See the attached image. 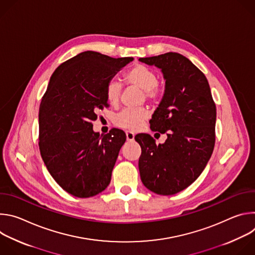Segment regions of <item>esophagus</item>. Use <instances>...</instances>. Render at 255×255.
Here are the masks:
<instances>
[{
  "label": "esophagus",
  "instance_id": "34e87169",
  "mask_svg": "<svg viewBox=\"0 0 255 255\" xmlns=\"http://www.w3.org/2000/svg\"><path fill=\"white\" fill-rule=\"evenodd\" d=\"M134 136H135V134L132 131H126V138L128 141H133Z\"/></svg>",
  "mask_w": 255,
  "mask_h": 255
}]
</instances>
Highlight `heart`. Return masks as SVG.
<instances>
[{
    "label": "heart",
    "mask_w": 255,
    "mask_h": 255,
    "mask_svg": "<svg viewBox=\"0 0 255 255\" xmlns=\"http://www.w3.org/2000/svg\"><path fill=\"white\" fill-rule=\"evenodd\" d=\"M123 80L127 85H134L140 88L145 99L149 102L156 101L161 94V88L158 83L157 72L142 63H137L127 70ZM122 84L115 79L109 81L105 88V97L111 106H116L121 97ZM149 116L146 108H125L114 117V123L117 127L127 130H137L141 127Z\"/></svg>",
    "instance_id": "b5f03b06"
}]
</instances>
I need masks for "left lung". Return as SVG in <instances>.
<instances>
[{"mask_svg":"<svg viewBox=\"0 0 255 255\" xmlns=\"http://www.w3.org/2000/svg\"><path fill=\"white\" fill-rule=\"evenodd\" d=\"M139 60L163 74L164 95L149 123L167 135L158 145L148 134L135 136L142 150L140 177L149 191L174 195L194 183L213 153L216 105L207 78L186 56L167 52Z\"/></svg>","mask_w":255,"mask_h":255,"instance_id":"obj_1","label":"left lung"}]
</instances>
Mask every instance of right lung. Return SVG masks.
Listing matches in <instances>:
<instances>
[{"label": "right lung", "instance_id": "add662e5", "mask_svg": "<svg viewBox=\"0 0 255 255\" xmlns=\"http://www.w3.org/2000/svg\"><path fill=\"white\" fill-rule=\"evenodd\" d=\"M132 60L85 51L50 78L39 107V150L51 176L72 196L94 197L110 184L126 135L115 128L100 137L92 121L108 107L107 83Z\"/></svg>", "mask_w": 255, "mask_h": 255}]
</instances>
